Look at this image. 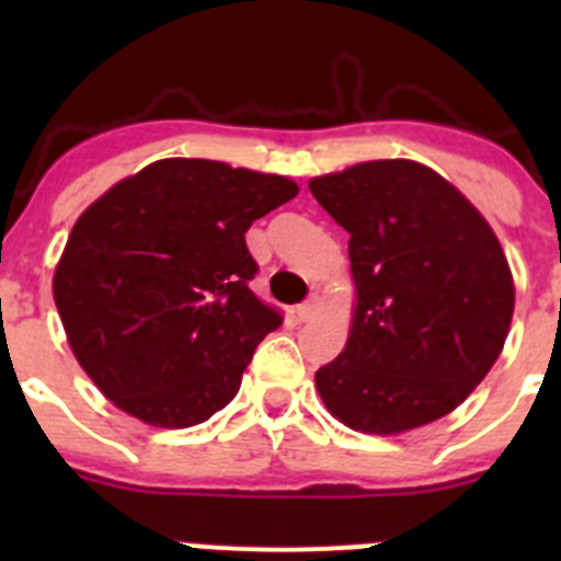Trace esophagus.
Wrapping results in <instances>:
<instances>
[{"mask_svg":"<svg viewBox=\"0 0 561 561\" xmlns=\"http://www.w3.org/2000/svg\"><path fill=\"white\" fill-rule=\"evenodd\" d=\"M317 311V304L314 300H306V304L295 306V320L297 323H306V320H311V314Z\"/></svg>","mask_w":561,"mask_h":561,"instance_id":"34e87169","label":"esophagus"}]
</instances>
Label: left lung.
I'll return each mask as SVG.
<instances>
[{"instance_id": "obj_1", "label": "left lung", "mask_w": 561, "mask_h": 561, "mask_svg": "<svg viewBox=\"0 0 561 561\" xmlns=\"http://www.w3.org/2000/svg\"><path fill=\"white\" fill-rule=\"evenodd\" d=\"M348 232L356 311L314 374L345 427L396 435L453 413L497 362L514 280L497 236L427 165L376 160L309 182Z\"/></svg>"}]
</instances>
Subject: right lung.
Listing matches in <instances>:
<instances>
[{"instance_id":"1","label":"right lung","mask_w":561,"mask_h":561,"mask_svg":"<svg viewBox=\"0 0 561 561\" xmlns=\"http://www.w3.org/2000/svg\"><path fill=\"white\" fill-rule=\"evenodd\" d=\"M295 196L286 176L173 157L83 210L53 297L69 348L108 401L168 430L230 404L257 342L284 323L252 295L244 232Z\"/></svg>"}]
</instances>
